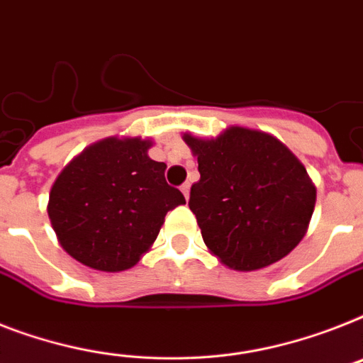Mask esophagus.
Returning <instances> with one entry per match:
<instances>
[{
    "instance_id": "obj_1",
    "label": "esophagus",
    "mask_w": 363,
    "mask_h": 363,
    "mask_svg": "<svg viewBox=\"0 0 363 363\" xmlns=\"http://www.w3.org/2000/svg\"><path fill=\"white\" fill-rule=\"evenodd\" d=\"M181 191L184 194V197L188 199V197H190V182H184V184L181 186Z\"/></svg>"
}]
</instances>
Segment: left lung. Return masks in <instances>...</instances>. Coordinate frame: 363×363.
<instances>
[{"label": "left lung", "instance_id": "left-lung-1", "mask_svg": "<svg viewBox=\"0 0 363 363\" xmlns=\"http://www.w3.org/2000/svg\"><path fill=\"white\" fill-rule=\"evenodd\" d=\"M184 141L201 173L188 205L223 264L257 270L296 248L313 214L315 186L281 141L240 126L216 140L186 134Z\"/></svg>", "mask_w": 363, "mask_h": 363}]
</instances>
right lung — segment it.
<instances>
[{
    "instance_id": "add662e5",
    "label": "right lung",
    "mask_w": 363,
    "mask_h": 363,
    "mask_svg": "<svg viewBox=\"0 0 363 363\" xmlns=\"http://www.w3.org/2000/svg\"><path fill=\"white\" fill-rule=\"evenodd\" d=\"M151 141L108 138L87 147L55 179L48 216L61 246L85 267L121 272L140 261L167 211L186 203L166 182Z\"/></svg>"
}]
</instances>
